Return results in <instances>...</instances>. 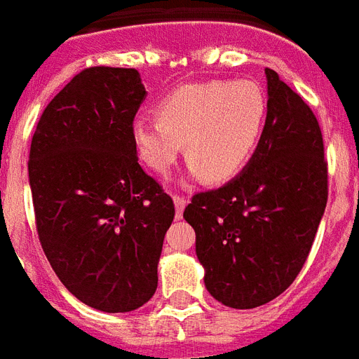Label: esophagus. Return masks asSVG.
I'll return each instance as SVG.
<instances>
[{
  "label": "esophagus",
  "instance_id": "34e87169",
  "mask_svg": "<svg viewBox=\"0 0 359 359\" xmlns=\"http://www.w3.org/2000/svg\"><path fill=\"white\" fill-rule=\"evenodd\" d=\"M174 205H176V218H182L183 208L187 205V201H185V197H182V195H174Z\"/></svg>",
  "mask_w": 359,
  "mask_h": 359
}]
</instances>
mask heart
<instances>
[{
    "mask_svg": "<svg viewBox=\"0 0 359 359\" xmlns=\"http://www.w3.org/2000/svg\"><path fill=\"white\" fill-rule=\"evenodd\" d=\"M266 109L264 91L255 82L187 83L158 103V118L133 122V145L147 168L166 174L185 143L195 174L226 182L239 174L256 149Z\"/></svg>",
    "mask_w": 359,
    "mask_h": 359,
    "instance_id": "b5f03b06",
    "label": "heart"
}]
</instances>
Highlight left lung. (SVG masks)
Wrapping results in <instances>:
<instances>
[{
    "mask_svg": "<svg viewBox=\"0 0 359 359\" xmlns=\"http://www.w3.org/2000/svg\"><path fill=\"white\" fill-rule=\"evenodd\" d=\"M268 116L252 158L218 189L195 193L183 218L197 233L205 285L222 304H268L297 279L325 212L323 135L304 99L266 69Z\"/></svg>",
    "mask_w": 359,
    "mask_h": 359,
    "instance_id": "8db88e82",
    "label": "left lung"
}]
</instances>
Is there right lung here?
Wrapping results in <instances>:
<instances>
[{"mask_svg":"<svg viewBox=\"0 0 359 359\" xmlns=\"http://www.w3.org/2000/svg\"><path fill=\"white\" fill-rule=\"evenodd\" d=\"M145 95L135 69H83L47 104L30 145L41 248L61 283L101 312H132L153 297L176 216L137 162L132 124Z\"/></svg>","mask_w":359,"mask_h":359,"instance_id":"1","label":"right lung"}]
</instances>
